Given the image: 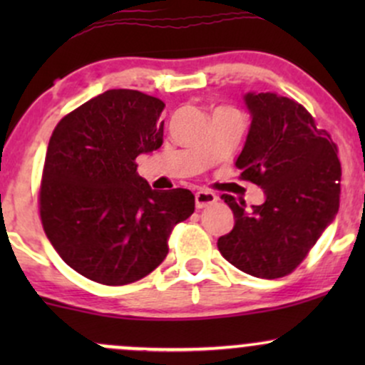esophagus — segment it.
I'll return each mask as SVG.
<instances>
[{
    "label": "esophagus",
    "mask_w": 365,
    "mask_h": 365,
    "mask_svg": "<svg viewBox=\"0 0 365 365\" xmlns=\"http://www.w3.org/2000/svg\"><path fill=\"white\" fill-rule=\"evenodd\" d=\"M217 200V197L212 194V192H207V190H200L195 194V206L197 209H204L207 206H211V204H215Z\"/></svg>",
    "instance_id": "obj_1"
}]
</instances>
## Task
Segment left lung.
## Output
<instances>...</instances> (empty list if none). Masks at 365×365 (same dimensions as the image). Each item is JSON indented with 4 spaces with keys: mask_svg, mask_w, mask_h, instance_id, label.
<instances>
[{
    "mask_svg": "<svg viewBox=\"0 0 365 365\" xmlns=\"http://www.w3.org/2000/svg\"><path fill=\"white\" fill-rule=\"evenodd\" d=\"M250 128L235 166L264 190L261 206L223 194L235 226L217 238L228 262L255 278L292 273L333 223L340 207L336 144L302 104L274 92H247Z\"/></svg>",
    "mask_w": 365,
    "mask_h": 365,
    "instance_id": "obj_1",
    "label": "left lung"
}]
</instances>
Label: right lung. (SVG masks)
<instances>
[{
  "mask_svg": "<svg viewBox=\"0 0 365 365\" xmlns=\"http://www.w3.org/2000/svg\"><path fill=\"white\" fill-rule=\"evenodd\" d=\"M165 103L111 89L61 118L49 139L39 192L43 228L60 257L110 287L165 261L173 226L195 209L187 188L153 190L135 158L161 148Z\"/></svg>",
  "mask_w": 365,
  "mask_h": 365,
  "instance_id": "1",
  "label": "right lung"
}]
</instances>
